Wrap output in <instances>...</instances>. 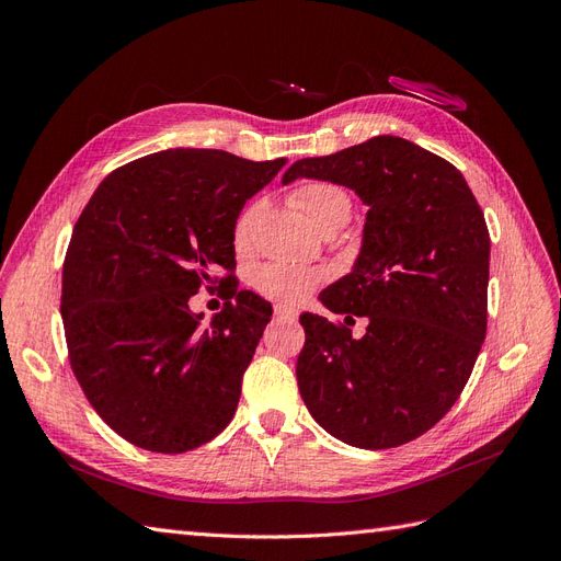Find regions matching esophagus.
Returning a JSON list of instances; mask_svg holds the SVG:
<instances>
[{
	"label": "esophagus",
	"instance_id": "obj_1",
	"mask_svg": "<svg viewBox=\"0 0 561 561\" xmlns=\"http://www.w3.org/2000/svg\"><path fill=\"white\" fill-rule=\"evenodd\" d=\"M274 316L276 318H280V320H297V311L295 309H290V307H283V304H276L274 307Z\"/></svg>",
	"mask_w": 561,
	"mask_h": 561
}]
</instances>
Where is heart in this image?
Returning a JSON list of instances; mask_svg holds the SVG:
<instances>
[{
	"label": "heart",
	"instance_id": "b5f03b06",
	"mask_svg": "<svg viewBox=\"0 0 561 561\" xmlns=\"http://www.w3.org/2000/svg\"><path fill=\"white\" fill-rule=\"evenodd\" d=\"M293 203L309 217V222L320 231L342 229L353 213V198L342 184L330 180H311L299 184L293 192ZM260 206H250L236 219L233 243L239 250H245L252 239L254 222H257ZM325 274L307 266L293 264H266L254 276L257 290L276 301L299 304L307 299L322 283Z\"/></svg>",
	"mask_w": 561,
	"mask_h": 561
}]
</instances>
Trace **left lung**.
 <instances>
[{
    "mask_svg": "<svg viewBox=\"0 0 561 561\" xmlns=\"http://www.w3.org/2000/svg\"><path fill=\"white\" fill-rule=\"evenodd\" d=\"M297 178L344 184L369 206L351 274L320 301L368 318L360 340L301 313L297 381L311 416L342 443L390 449L431 431L461 396L486 334L489 229L461 171L396 135L301 159Z\"/></svg>",
    "mask_w": 561,
    "mask_h": 561,
    "instance_id": "8db88e82",
    "label": "left lung"
}]
</instances>
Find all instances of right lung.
<instances>
[{
	"mask_svg": "<svg viewBox=\"0 0 561 561\" xmlns=\"http://www.w3.org/2000/svg\"><path fill=\"white\" fill-rule=\"evenodd\" d=\"M283 165L165 149L116 168L79 215L62 264L67 353L98 416L130 445L182 454L233 419L271 320L268 301L233 285V227ZM203 284L228 297L208 327L188 309Z\"/></svg>",
	"mask_w": 561,
	"mask_h": 561,
	"instance_id": "right-lung-1",
	"label": "right lung"
}]
</instances>
